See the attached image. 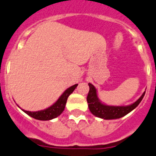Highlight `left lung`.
Segmentation results:
<instances>
[{"mask_svg":"<svg viewBox=\"0 0 156 156\" xmlns=\"http://www.w3.org/2000/svg\"><path fill=\"white\" fill-rule=\"evenodd\" d=\"M88 85L90 90L87 94V101L90 111L94 115L106 120L120 119L126 115L140 104L146 93V91H144L142 96L136 102L128 106H108L100 101L97 96V91L95 87L90 83H89Z\"/></svg>","mask_w":156,"mask_h":156,"instance_id":"obj_1","label":"left lung"}]
</instances>
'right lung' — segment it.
I'll list each match as a JSON object with an SVG mask.
<instances>
[{
  "instance_id": "1",
  "label": "right lung",
  "mask_w": 156,
  "mask_h": 156,
  "mask_svg": "<svg viewBox=\"0 0 156 156\" xmlns=\"http://www.w3.org/2000/svg\"><path fill=\"white\" fill-rule=\"evenodd\" d=\"M78 84H75V85L72 86V87H69L68 89L66 90L63 92V94L59 97V98L56 100L55 103H53L51 106L45 108L44 110H41V111L37 112H30L26 111V110L22 109L25 113L29 115L31 117L34 118V119H37V120L41 121H48L51 120V119H55V118L58 117L60 115L61 113L64 111L65 109L67 99H68L69 96L72 94L74 91V90L76 88Z\"/></svg>"
}]
</instances>
